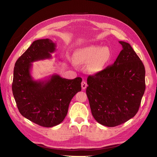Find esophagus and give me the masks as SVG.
Here are the masks:
<instances>
[{
    "instance_id": "34e87169",
    "label": "esophagus",
    "mask_w": 157,
    "mask_h": 157,
    "mask_svg": "<svg viewBox=\"0 0 157 157\" xmlns=\"http://www.w3.org/2000/svg\"><path fill=\"white\" fill-rule=\"evenodd\" d=\"M87 87V83H86V82L85 81H83L81 82V88H82V89H83V90H85V89H86V88Z\"/></svg>"
}]
</instances>
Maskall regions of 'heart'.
Returning <instances> with one entry per match:
<instances>
[{
	"instance_id": "1",
	"label": "heart",
	"mask_w": 157,
	"mask_h": 157,
	"mask_svg": "<svg viewBox=\"0 0 157 157\" xmlns=\"http://www.w3.org/2000/svg\"><path fill=\"white\" fill-rule=\"evenodd\" d=\"M112 53L108 46L89 45L80 48L74 55V61L79 65H87L88 72L95 74L101 72L110 62Z\"/></svg>"
}]
</instances>
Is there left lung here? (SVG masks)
<instances>
[{
  "mask_svg": "<svg viewBox=\"0 0 157 157\" xmlns=\"http://www.w3.org/2000/svg\"><path fill=\"white\" fill-rule=\"evenodd\" d=\"M117 59L87 79L86 93L92 114L100 124L121 125L137 113L145 91V68L132 46L124 41Z\"/></svg>",
  "mask_w": 157,
  "mask_h": 157,
  "instance_id": "8db88e82",
  "label": "left lung"
}]
</instances>
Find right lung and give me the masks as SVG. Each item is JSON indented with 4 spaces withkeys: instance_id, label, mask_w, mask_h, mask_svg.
I'll return each instance as SVG.
<instances>
[{
    "instance_id": "1",
    "label": "right lung",
    "mask_w": 157,
    "mask_h": 157,
    "mask_svg": "<svg viewBox=\"0 0 157 157\" xmlns=\"http://www.w3.org/2000/svg\"><path fill=\"white\" fill-rule=\"evenodd\" d=\"M55 50L52 40H36L16 62L14 68L12 90L20 113L44 127L62 123L72 98L81 90L80 77L68 79L54 74L44 79H33L32 63L51 59Z\"/></svg>"
}]
</instances>
